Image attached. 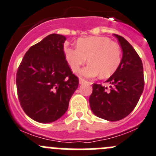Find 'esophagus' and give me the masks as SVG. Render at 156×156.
Returning <instances> with one entry per match:
<instances>
[{"instance_id": "34e87169", "label": "esophagus", "mask_w": 156, "mask_h": 156, "mask_svg": "<svg viewBox=\"0 0 156 156\" xmlns=\"http://www.w3.org/2000/svg\"><path fill=\"white\" fill-rule=\"evenodd\" d=\"M85 81H86V80L84 79V78H79V83H80V84H83V83L85 82Z\"/></svg>"}]
</instances>
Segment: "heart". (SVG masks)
<instances>
[{"label": "heart", "instance_id": "b5f03b06", "mask_svg": "<svg viewBox=\"0 0 156 156\" xmlns=\"http://www.w3.org/2000/svg\"><path fill=\"white\" fill-rule=\"evenodd\" d=\"M65 56L74 72H78L87 62L90 64L81 72L84 76L102 78L113 75L121 62V49L118 43L105 36L81 38L77 48H65Z\"/></svg>", "mask_w": 156, "mask_h": 156}]
</instances>
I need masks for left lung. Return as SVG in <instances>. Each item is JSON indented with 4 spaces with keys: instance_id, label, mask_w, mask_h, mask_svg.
Returning <instances> with one entry per match:
<instances>
[{
    "instance_id": "obj_1",
    "label": "left lung",
    "mask_w": 156,
    "mask_h": 156,
    "mask_svg": "<svg viewBox=\"0 0 156 156\" xmlns=\"http://www.w3.org/2000/svg\"><path fill=\"white\" fill-rule=\"evenodd\" d=\"M123 50V58L118 69L105 82L110 88L93 84L89 98L93 113L100 118L117 121L133 110L144 89V75L142 60L135 49L123 36L113 34Z\"/></svg>"
}]
</instances>
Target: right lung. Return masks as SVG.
I'll list each match as a JSON object with an SVG mask.
<instances>
[{
  "mask_svg": "<svg viewBox=\"0 0 156 156\" xmlns=\"http://www.w3.org/2000/svg\"><path fill=\"white\" fill-rule=\"evenodd\" d=\"M66 37L50 34L26 52L16 76L18 99L33 120L51 123L66 112L79 80L66 60Z\"/></svg>",
  "mask_w": 156,
  "mask_h": 156,
  "instance_id": "right-lung-1",
  "label": "right lung"
}]
</instances>
